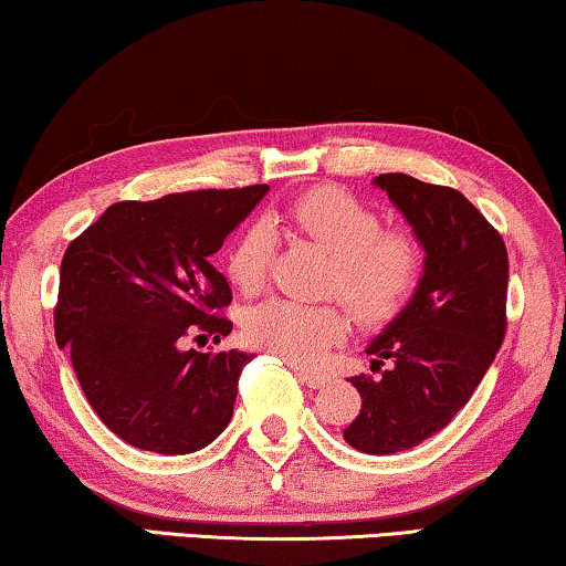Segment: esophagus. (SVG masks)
I'll list each match as a JSON object with an SVG mask.
<instances>
[{"instance_id":"obj_1","label":"esophagus","mask_w":566,"mask_h":566,"mask_svg":"<svg viewBox=\"0 0 566 566\" xmlns=\"http://www.w3.org/2000/svg\"><path fill=\"white\" fill-rule=\"evenodd\" d=\"M292 369L297 371L302 385H307L313 389H321V387H325V381H328V377H325V374H321V371H307V369H302V366H292Z\"/></svg>"}]
</instances>
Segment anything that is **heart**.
<instances>
[{
  "mask_svg": "<svg viewBox=\"0 0 566 566\" xmlns=\"http://www.w3.org/2000/svg\"><path fill=\"white\" fill-rule=\"evenodd\" d=\"M272 226L307 238L333 256L328 290L340 294L364 323H387L416 294L423 276V245L410 230H381L369 205L338 187H315L274 212ZM274 238L266 222H253L226 256L230 284L256 294L266 284ZM338 305L264 300L243 313L241 331L251 346L294 364H313L346 333Z\"/></svg>",
  "mask_w": 566,
  "mask_h": 566,
  "instance_id": "1",
  "label": "heart"
}]
</instances>
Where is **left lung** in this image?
Returning a JSON list of instances; mask_svg holds the SVG:
<instances>
[{
  "instance_id": "obj_1",
  "label": "left lung",
  "mask_w": 566,
  "mask_h": 566,
  "mask_svg": "<svg viewBox=\"0 0 566 566\" xmlns=\"http://www.w3.org/2000/svg\"><path fill=\"white\" fill-rule=\"evenodd\" d=\"M374 185L426 251L423 280L408 307L366 348L374 374L352 377L361 410L344 439L381 457L449 426L490 369L507 331V251L503 235L457 189L408 174H379Z\"/></svg>"
}]
</instances>
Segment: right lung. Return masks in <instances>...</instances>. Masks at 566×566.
<instances>
[{"mask_svg": "<svg viewBox=\"0 0 566 566\" xmlns=\"http://www.w3.org/2000/svg\"><path fill=\"white\" fill-rule=\"evenodd\" d=\"M266 185L200 189L109 205L61 261L55 340L71 354L92 410L135 449L189 453L226 431L253 356L185 352L220 344L233 294L210 256Z\"/></svg>", "mask_w": 566, "mask_h": 566, "instance_id": "obj_1", "label": "right lung"}]
</instances>
